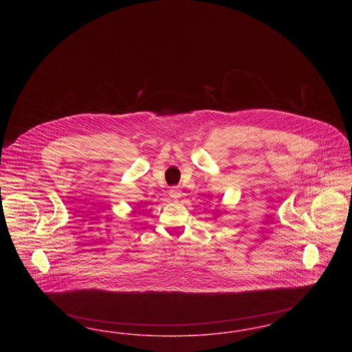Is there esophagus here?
I'll return each mask as SVG.
<instances>
[{
  "instance_id": "obj_1",
  "label": "esophagus",
  "mask_w": 352,
  "mask_h": 352,
  "mask_svg": "<svg viewBox=\"0 0 352 352\" xmlns=\"http://www.w3.org/2000/svg\"><path fill=\"white\" fill-rule=\"evenodd\" d=\"M168 194H170V197H171L174 201H177V199L181 198V190H179L178 187H171L170 191H168Z\"/></svg>"
}]
</instances>
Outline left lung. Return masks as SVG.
Wrapping results in <instances>:
<instances>
[{"label": "left lung", "instance_id": "8db88e82", "mask_svg": "<svg viewBox=\"0 0 352 352\" xmlns=\"http://www.w3.org/2000/svg\"><path fill=\"white\" fill-rule=\"evenodd\" d=\"M217 215H219V212H218V214H217Z\"/></svg>", "mask_w": 352, "mask_h": 352}]
</instances>
